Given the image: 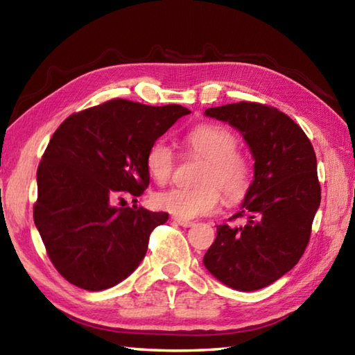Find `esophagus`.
<instances>
[{
    "label": "esophagus",
    "mask_w": 355,
    "mask_h": 355,
    "mask_svg": "<svg viewBox=\"0 0 355 355\" xmlns=\"http://www.w3.org/2000/svg\"><path fill=\"white\" fill-rule=\"evenodd\" d=\"M173 222L182 225V227H184V228H189V227H192V225H194V222H192V220H186V218H180V217H173Z\"/></svg>",
    "instance_id": "obj_1"
}]
</instances>
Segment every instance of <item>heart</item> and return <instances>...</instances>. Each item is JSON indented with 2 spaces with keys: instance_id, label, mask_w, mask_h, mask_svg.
I'll use <instances>...</instances> for the list:
<instances>
[{
  "instance_id": "b5f03b06",
  "label": "heart",
  "mask_w": 355,
  "mask_h": 355,
  "mask_svg": "<svg viewBox=\"0 0 355 355\" xmlns=\"http://www.w3.org/2000/svg\"><path fill=\"white\" fill-rule=\"evenodd\" d=\"M186 146L191 153L206 159L197 178L200 186L157 192L152 202L158 209L180 218H194L217 208L220 190L231 203L247 197L254 180V166L247 155L237 152L239 139L233 132L217 124H200L186 135ZM146 167L158 184L169 182L175 169L171 146L164 141L153 143L146 155Z\"/></svg>"
}]
</instances>
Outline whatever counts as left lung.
Segmentation results:
<instances>
[{
  "mask_svg": "<svg viewBox=\"0 0 355 355\" xmlns=\"http://www.w3.org/2000/svg\"><path fill=\"white\" fill-rule=\"evenodd\" d=\"M205 114L242 133L254 158V180L231 217H247V223L217 225L203 263L231 288L267 287L298 263L311 239L321 200L315 150L302 128L275 107L237 102Z\"/></svg>",
  "mask_w": 355,
  "mask_h": 355,
  "instance_id": "obj_1",
  "label": "left lung"
}]
</instances>
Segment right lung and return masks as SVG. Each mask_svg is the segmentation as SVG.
Here are the masks:
<instances>
[{
  "mask_svg": "<svg viewBox=\"0 0 355 355\" xmlns=\"http://www.w3.org/2000/svg\"><path fill=\"white\" fill-rule=\"evenodd\" d=\"M182 105L112 99L74 113L54 132L37 169L34 222L63 278L98 292L135 272L167 212L116 206L149 186L146 155Z\"/></svg>",
  "mask_w": 355,
  "mask_h": 355,
  "instance_id": "obj_1",
  "label": "right lung"
}]
</instances>
